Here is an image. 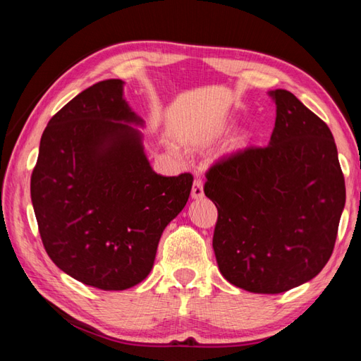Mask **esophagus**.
I'll list each match as a JSON object with an SVG mask.
<instances>
[{
	"label": "esophagus",
	"mask_w": 361,
	"mask_h": 361,
	"mask_svg": "<svg viewBox=\"0 0 361 361\" xmlns=\"http://www.w3.org/2000/svg\"><path fill=\"white\" fill-rule=\"evenodd\" d=\"M190 197L194 198V200H198V198H203L204 192H203V183L202 180H195L194 185H192V192H190Z\"/></svg>",
	"instance_id": "1"
}]
</instances>
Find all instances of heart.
<instances>
[{"mask_svg": "<svg viewBox=\"0 0 361 361\" xmlns=\"http://www.w3.org/2000/svg\"><path fill=\"white\" fill-rule=\"evenodd\" d=\"M243 141H245V137H240V140H239V141H237V145H240V144H242Z\"/></svg>", "mask_w": 361, "mask_h": 361, "instance_id": "heart-1", "label": "heart"}]
</instances>
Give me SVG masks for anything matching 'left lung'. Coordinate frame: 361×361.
<instances>
[{
    "mask_svg": "<svg viewBox=\"0 0 361 361\" xmlns=\"http://www.w3.org/2000/svg\"><path fill=\"white\" fill-rule=\"evenodd\" d=\"M276 122L267 147L221 158L204 183L219 211L212 248L233 286L276 295L323 270L346 203L332 132L287 90L270 91Z\"/></svg>",
    "mask_w": 361,
    "mask_h": 361,
    "instance_id": "obj_1",
    "label": "left lung"
}]
</instances>
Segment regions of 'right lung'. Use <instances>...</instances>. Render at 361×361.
<instances>
[{
  "instance_id": "right-lung-1",
  "label": "right lung",
  "mask_w": 361,
  "mask_h": 361,
  "mask_svg": "<svg viewBox=\"0 0 361 361\" xmlns=\"http://www.w3.org/2000/svg\"><path fill=\"white\" fill-rule=\"evenodd\" d=\"M133 125L144 121L124 99V82L94 83L51 118L30 176L48 256L101 290H127L147 278L161 234L192 189L190 173L153 171Z\"/></svg>"
}]
</instances>
